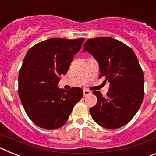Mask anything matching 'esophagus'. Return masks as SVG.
<instances>
[{
  "label": "esophagus",
  "mask_w": 156,
  "mask_h": 156,
  "mask_svg": "<svg viewBox=\"0 0 156 156\" xmlns=\"http://www.w3.org/2000/svg\"><path fill=\"white\" fill-rule=\"evenodd\" d=\"M90 94H91V92H90V90H83V96H84V97H87V96H88V95H90Z\"/></svg>",
  "instance_id": "34e87169"
}]
</instances>
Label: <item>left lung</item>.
I'll use <instances>...</instances> for the list:
<instances>
[{"label": "left lung", "mask_w": 156, "mask_h": 156, "mask_svg": "<svg viewBox=\"0 0 156 156\" xmlns=\"http://www.w3.org/2000/svg\"><path fill=\"white\" fill-rule=\"evenodd\" d=\"M87 51L98 62L100 78L109 82L106 97L94 91L96 105L90 108L92 119L102 127L117 129L137 113L144 98V74L131 48L111 37L89 39L83 52Z\"/></svg>", "instance_id": "left-lung-1"}]
</instances>
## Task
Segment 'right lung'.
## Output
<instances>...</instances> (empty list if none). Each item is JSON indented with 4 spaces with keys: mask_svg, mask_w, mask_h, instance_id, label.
Segmentation results:
<instances>
[{
    "mask_svg": "<svg viewBox=\"0 0 156 156\" xmlns=\"http://www.w3.org/2000/svg\"><path fill=\"white\" fill-rule=\"evenodd\" d=\"M83 41L84 38H51L32 47L25 56L19 74V95L37 126L46 129L62 126L83 98L81 88L66 90L58 87V83Z\"/></svg>",
    "mask_w": 156,
    "mask_h": 156,
    "instance_id": "add662e5",
    "label": "right lung"
}]
</instances>
